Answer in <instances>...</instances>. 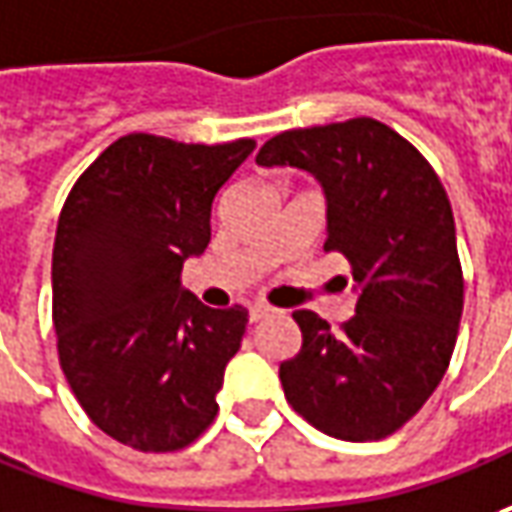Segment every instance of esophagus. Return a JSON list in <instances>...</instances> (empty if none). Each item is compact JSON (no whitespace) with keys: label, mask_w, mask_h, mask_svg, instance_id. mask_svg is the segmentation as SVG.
<instances>
[{"label":"esophagus","mask_w":512,"mask_h":512,"mask_svg":"<svg viewBox=\"0 0 512 512\" xmlns=\"http://www.w3.org/2000/svg\"><path fill=\"white\" fill-rule=\"evenodd\" d=\"M269 314H272V306H266V303H252V306H249V320H252V323H260V320L269 317Z\"/></svg>","instance_id":"1"}]
</instances>
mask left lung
I'll return each instance as SVG.
<instances>
[{
	"mask_svg": "<svg viewBox=\"0 0 512 512\" xmlns=\"http://www.w3.org/2000/svg\"><path fill=\"white\" fill-rule=\"evenodd\" d=\"M255 161L323 184V249L345 255L360 286L340 331L309 309L291 314L303 348L280 365L286 399L334 439H385L436 391L459 334L465 280L448 192L411 141L365 115L274 135Z\"/></svg>",
	"mask_w": 512,
	"mask_h": 512,
	"instance_id": "obj_1",
	"label": "left lung"
}]
</instances>
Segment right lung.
<instances>
[{
    "instance_id": "add662e5",
    "label": "right lung",
    "mask_w": 512,
    "mask_h": 512,
    "mask_svg": "<svg viewBox=\"0 0 512 512\" xmlns=\"http://www.w3.org/2000/svg\"><path fill=\"white\" fill-rule=\"evenodd\" d=\"M252 138L181 144L130 133L81 172L56 226L53 326L84 414L115 442L169 453L218 414L226 362L249 311L181 289L184 260L212 238V201Z\"/></svg>"
}]
</instances>
